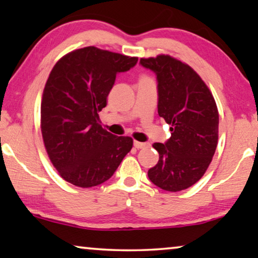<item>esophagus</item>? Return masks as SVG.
<instances>
[{"instance_id":"esophagus-1","label":"esophagus","mask_w":258,"mask_h":258,"mask_svg":"<svg viewBox=\"0 0 258 258\" xmlns=\"http://www.w3.org/2000/svg\"><path fill=\"white\" fill-rule=\"evenodd\" d=\"M133 146L137 148V149H142V148H145L147 145L146 143H143V142H139V141H134L133 142Z\"/></svg>"}]
</instances>
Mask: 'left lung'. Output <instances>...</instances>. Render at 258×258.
Segmentation results:
<instances>
[{"label": "left lung", "mask_w": 258, "mask_h": 258, "mask_svg": "<svg viewBox=\"0 0 258 258\" xmlns=\"http://www.w3.org/2000/svg\"><path fill=\"white\" fill-rule=\"evenodd\" d=\"M140 64L157 76L158 115L172 126V137L154 143L159 160L148 171L165 191L187 189L206 172L218 140V111L211 91L187 64L169 55L142 58Z\"/></svg>", "instance_id": "left-lung-1"}]
</instances>
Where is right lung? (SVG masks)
<instances>
[{
	"label": "right lung",
	"instance_id": "obj_1",
	"mask_svg": "<svg viewBox=\"0 0 258 258\" xmlns=\"http://www.w3.org/2000/svg\"><path fill=\"white\" fill-rule=\"evenodd\" d=\"M135 56L83 47L62 56L50 73L41 104L47 155L60 176L81 187L109 180L132 149L130 137H116L98 124L99 111L116 75L133 68Z\"/></svg>",
	"mask_w": 258,
	"mask_h": 258
}]
</instances>
